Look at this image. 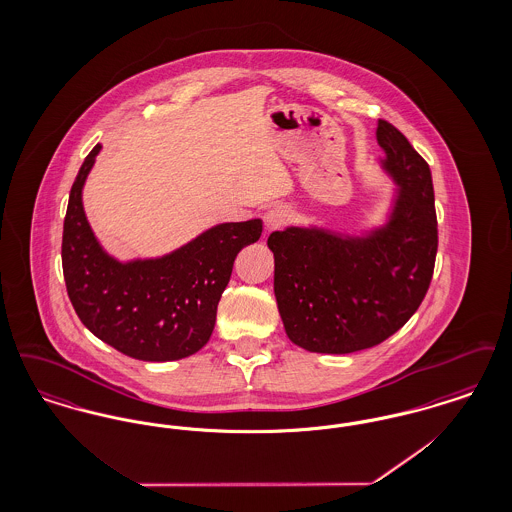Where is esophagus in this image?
Wrapping results in <instances>:
<instances>
[{
    "label": "esophagus",
    "instance_id": "esophagus-1",
    "mask_svg": "<svg viewBox=\"0 0 512 512\" xmlns=\"http://www.w3.org/2000/svg\"><path fill=\"white\" fill-rule=\"evenodd\" d=\"M290 219H292V215H290V209L286 205H274L272 209H268L265 213V226H267L268 232L280 230L290 222Z\"/></svg>",
    "mask_w": 512,
    "mask_h": 512
}]
</instances>
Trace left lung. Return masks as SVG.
Instances as JSON below:
<instances>
[{
  "label": "left lung",
  "mask_w": 512,
  "mask_h": 512,
  "mask_svg": "<svg viewBox=\"0 0 512 512\" xmlns=\"http://www.w3.org/2000/svg\"><path fill=\"white\" fill-rule=\"evenodd\" d=\"M376 140L397 184L390 220L366 236L290 226L268 236L288 338L313 353L374 347L413 317L430 288L438 219L428 163L380 119Z\"/></svg>",
  "instance_id": "1"
}]
</instances>
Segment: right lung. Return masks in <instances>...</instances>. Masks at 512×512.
<instances>
[{
  "label": "right lung",
  "mask_w": 512,
  "mask_h": 512,
  "mask_svg": "<svg viewBox=\"0 0 512 512\" xmlns=\"http://www.w3.org/2000/svg\"><path fill=\"white\" fill-rule=\"evenodd\" d=\"M99 149L76 174L63 224V276L74 311L96 338L132 359L190 357L211 338L236 255L261 238L263 220L217 224L165 257L121 263L103 251L82 207Z\"/></svg>",
  "instance_id": "1"
}]
</instances>
